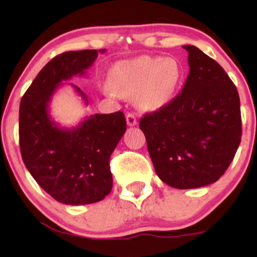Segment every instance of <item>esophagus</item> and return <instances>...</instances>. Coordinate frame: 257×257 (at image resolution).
I'll return each instance as SVG.
<instances>
[{
    "label": "esophagus",
    "mask_w": 257,
    "mask_h": 257,
    "mask_svg": "<svg viewBox=\"0 0 257 257\" xmlns=\"http://www.w3.org/2000/svg\"><path fill=\"white\" fill-rule=\"evenodd\" d=\"M125 118H126V124H128L129 126H134L138 124L137 117H135L133 113H126Z\"/></svg>",
    "instance_id": "obj_1"
}]
</instances>
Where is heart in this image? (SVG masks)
Segmentation results:
<instances>
[{"label":"heart","mask_w":257,"mask_h":257,"mask_svg":"<svg viewBox=\"0 0 257 257\" xmlns=\"http://www.w3.org/2000/svg\"><path fill=\"white\" fill-rule=\"evenodd\" d=\"M182 77L181 66L173 58L143 57L118 61L111 67L104 91L112 96H137L146 110H157L173 98Z\"/></svg>","instance_id":"b5f03b06"}]
</instances>
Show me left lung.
I'll use <instances>...</instances> for the list:
<instances>
[{"instance_id": "1", "label": "left lung", "mask_w": 257, "mask_h": 257, "mask_svg": "<svg viewBox=\"0 0 257 257\" xmlns=\"http://www.w3.org/2000/svg\"><path fill=\"white\" fill-rule=\"evenodd\" d=\"M182 91L140 119L159 179L179 190L217 181L234 158L241 138L235 85L214 59L194 46Z\"/></svg>"}]
</instances>
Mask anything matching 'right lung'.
Returning <instances> with one entry per match:
<instances>
[{
    "instance_id": "obj_1",
    "label": "right lung",
    "mask_w": 257,
    "mask_h": 257,
    "mask_svg": "<svg viewBox=\"0 0 257 257\" xmlns=\"http://www.w3.org/2000/svg\"><path fill=\"white\" fill-rule=\"evenodd\" d=\"M105 49L65 52L38 72L20 101L19 144L32 178L63 204L100 202L111 192L110 157L126 131L123 112L90 114L73 128H61L49 114V102L61 82L84 76ZM73 89L87 104V95Z\"/></svg>"
}]
</instances>
